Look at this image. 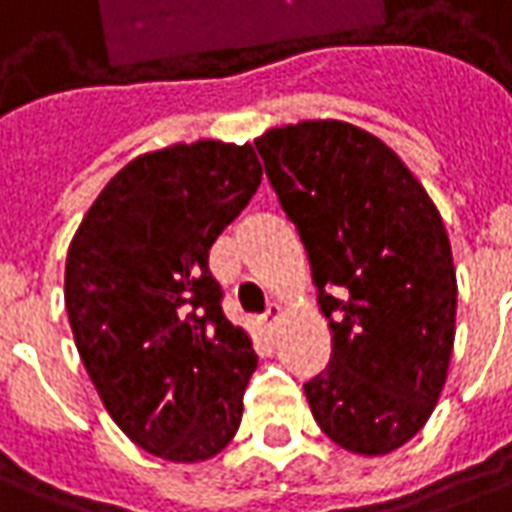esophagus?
I'll return each mask as SVG.
<instances>
[{
    "mask_svg": "<svg viewBox=\"0 0 512 512\" xmlns=\"http://www.w3.org/2000/svg\"><path fill=\"white\" fill-rule=\"evenodd\" d=\"M280 316H282V307L271 305L266 313H263V318H260V321H263V327H266V330H274V324L280 321Z\"/></svg>",
    "mask_w": 512,
    "mask_h": 512,
    "instance_id": "esophagus-1",
    "label": "esophagus"
}]
</instances>
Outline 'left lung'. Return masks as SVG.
Masks as SVG:
<instances>
[{"instance_id":"1","label":"left lung","mask_w":512,"mask_h":512,"mask_svg":"<svg viewBox=\"0 0 512 512\" xmlns=\"http://www.w3.org/2000/svg\"><path fill=\"white\" fill-rule=\"evenodd\" d=\"M255 146L310 257L332 360L305 385L321 432L388 455L424 430L455 349L457 277L438 207L349 121L271 127Z\"/></svg>"}]
</instances>
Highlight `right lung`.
I'll return each instance as SVG.
<instances>
[{"label":"right lung","instance_id":"right-lung-1","mask_svg":"<svg viewBox=\"0 0 512 512\" xmlns=\"http://www.w3.org/2000/svg\"><path fill=\"white\" fill-rule=\"evenodd\" d=\"M260 177L252 144L146 152L69 244L63 296L82 366L121 432L171 463L216 457L241 427L257 355L221 313L207 257Z\"/></svg>","mask_w":512,"mask_h":512}]
</instances>
